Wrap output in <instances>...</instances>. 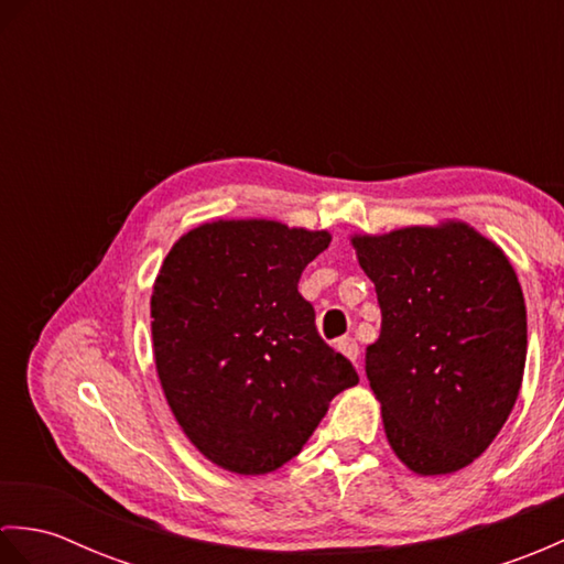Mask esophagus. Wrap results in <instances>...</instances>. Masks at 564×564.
<instances>
[{"instance_id":"34e87169","label":"esophagus","mask_w":564,"mask_h":564,"mask_svg":"<svg viewBox=\"0 0 564 564\" xmlns=\"http://www.w3.org/2000/svg\"><path fill=\"white\" fill-rule=\"evenodd\" d=\"M337 349H339L346 358H351V361H356L358 354H361V351H358V344H356V339H351V337H344V339H339V341H337Z\"/></svg>"}]
</instances>
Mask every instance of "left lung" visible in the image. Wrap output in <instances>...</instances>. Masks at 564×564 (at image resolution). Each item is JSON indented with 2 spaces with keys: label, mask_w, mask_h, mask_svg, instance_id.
<instances>
[{
  "label": "left lung",
  "mask_w": 564,
  "mask_h": 564,
  "mask_svg": "<svg viewBox=\"0 0 564 564\" xmlns=\"http://www.w3.org/2000/svg\"><path fill=\"white\" fill-rule=\"evenodd\" d=\"M376 283L366 376L394 455L419 475L470 465L505 426L525 366V303L509 259L465 223L351 239Z\"/></svg>",
  "instance_id": "obj_1"
}]
</instances>
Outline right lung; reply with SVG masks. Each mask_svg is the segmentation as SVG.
<instances>
[{
	"label": "right lung",
	"instance_id": "obj_1",
	"mask_svg": "<svg viewBox=\"0 0 564 564\" xmlns=\"http://www.w3.org/2000/svg\"><path fill=\"white\" fill-rule=\"evenodd\" d=\"M332 242L273 220L186 232L154 281L152 346L164 398L215 465L263 475L295 458L356 368L319 337L301 273Z\"/></svg>",
	"mask_w": 564,
	"mask_h": 564
}]
</instances>
